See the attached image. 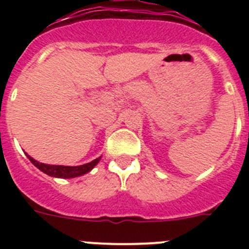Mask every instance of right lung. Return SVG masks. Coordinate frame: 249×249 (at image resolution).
I'll use <instances>...</instances> for the list:
<instances>
[{
    "mask_svg": "<svg viewBox=\"0 0 249 249\" xmlns=\"http://www.w3.org/2000/svg\"><path fill=\"white\" fill-rule=\"evenodd\" d=\"M27 155V153H26ZM28 160L32 162V164L37 167L39 171H42L46 175L51 176V177H56V178H74V177H80V176L86 175L89 173V171L93 169V167L98 163L101 160V157L96 158L89 163L81 164V166H56V164H46L41 163L38 160H34V158L28 156Z\"/></svg>",
    "mask_w": 249,
    "mask_h": 249,
    "instance_id": "add662e5",
    "label": "right lung"
}]
</instances>
